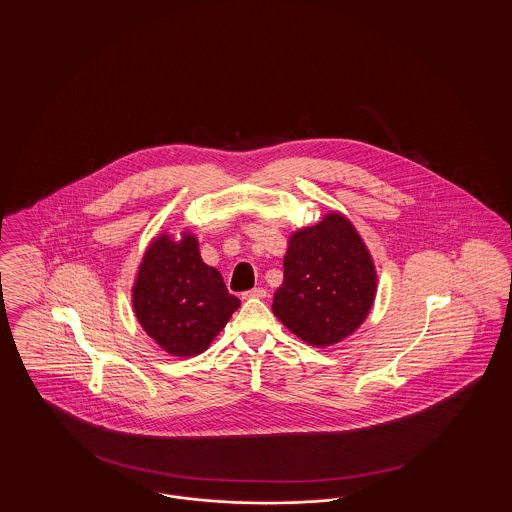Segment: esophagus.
Wrapping results in <instances>:
<instances>
[{
    "mask_svg": "<svg viewBox=\"0 0 512 512\" xmlns=\"http://www.w3.org/2000/svg\"><path fill=\"white\" fill-rule=\"evenodd\" d=\"M242 297H244V299H265V297H267V290H263V288H253V290L245 292Z\"/></svg>",
    "mask_w": 512,
    "mask_h": 512,
    "instance_id": "esophagus-1",
    "label": "esophagus"
}]
</instances>
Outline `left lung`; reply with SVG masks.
<instances>
[{
	"mask_svg": "<svg viewBox=\"0 0 512 512\" xmlns=\"http://www.w3.org/2000/svg\"><path fill=\"white\" fill-rule=\"evenodd\" d=\"M376 290L378 272L365 240L345 215L330 211L290 234L272 313L299 340L324 349L357 332Z\"/></svg>",
	"mask_w": 512,
	"mask_h": 512,
	"instance_id": "1",
	"label": "left lung"
}]
</instances>
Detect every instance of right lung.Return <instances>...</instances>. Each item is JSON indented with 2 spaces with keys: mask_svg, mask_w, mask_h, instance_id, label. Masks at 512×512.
Segmentation results:
<instances>
[{
  "mask_svg": "<svg viewBox=\"0 0 512 512\" xmlns=\"http://www.w3.org/2000/svg\"><path fill=\"white\" fill-rule=\"evenodd\" d=\"M130 293L147 336L180 359L207 351L240 307L219 270L203 263L190 228L163 230L147 244Z\"/></svg>",
  "mask_w": 512,
  "mask_h": 512,
  "instance_id": "add662e5",
  "label": "right lung"
}]
</instances>
